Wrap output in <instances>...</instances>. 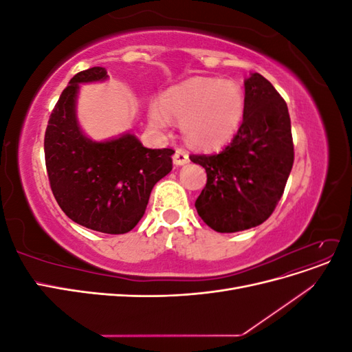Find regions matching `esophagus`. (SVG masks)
<instances>
[{
	"instance_id": "obj_1",
	"label": "esophagus",
	"mask_w": 352,
	"mask_h": 352,
	"mask_svg": "<svg viewBox=\"0 0 352 352\" xmlns=\"http://www.w3.org/2000/svg\"><path fill=\"white\" fill-rule=\"evenodd\" d=\"M173 163L176 166H184L186 163H189V155L185 150H176V153L173 154Z\"/></svg>"
}]
</instances>
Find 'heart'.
<instances>
[{
  "label": "heart",
  "mask_w": 352,
  "mask_h": 352,
  "mask_svg": "<svg viewBox=\"0 0 352 352\" xmlns=\"http://www.w3.org/2000/svg\"><path fill=\"white\" fill-rule=\"evenodd\" d=\"M163 109L153 105L150 122L158 129L168 124V117L184 123L190 145L216 148L236 133L242 122L245 100L236 83L220 79H194L167 92Z\"/></svg>",
  "instance_id": "1"
}]
</instances>
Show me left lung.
<instances>
[{
	"label": "left lung",
	"mask_w": 352,
	"mask_h": 352,
	"mask_svg": "<svg viewBox=\"0 0 352 352\" xmlns=\"http://www.w3.org/2000/svg\"><path fill=\"white\" fill-rule=\"evenodd\" d=\"M206 168L207 184L195 201L211 229L233 233L267 220L294 164L287 105L260 73L245 80L243 120L232 142L216 154L189 155Z\"/></svg>",
	"instance_id": "obj_1"
}]
</instances>
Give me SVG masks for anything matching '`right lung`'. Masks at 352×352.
Returning a JSON list of instances; mask_svg holds the SVG:
<instances>
[{"label":"right lung","instance_id":"add662e5","mask_svg":"<svg viewBox=\"0 0 352 352\" xmlns=\"http://www.w3.org/2000/svg\"><path fill=\"white\" fill-rule=\"evenodd\" d=\"M104 67H91L70 79L52 110L44 151L50 186L60 208L74 223L122 235L144 216L160 179L173 168L172 148L150 150L132 133L94 142L76 119L79 83L107 79Z\"/></svg>","mask_w":352,"mask_h":352}]
</instances>
